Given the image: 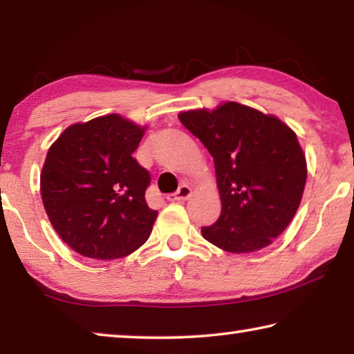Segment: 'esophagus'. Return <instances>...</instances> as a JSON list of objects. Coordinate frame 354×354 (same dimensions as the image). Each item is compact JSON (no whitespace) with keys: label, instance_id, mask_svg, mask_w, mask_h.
<instances>
[{"label":"esophagus","instance_id":"34e87169","mask_svg":"<svg viewBox=\"0 0 354 354\" xmlns=\"http://www.w3.org/2000/svg\"><path fill=\"white\" fill-rule=\"evenodd\" d=\"M190 195H192V189L189 187L187 184H183L181 187H179V189L175 192V194L169 195V200H170V201H184V200H187Z\"/></svg>","mask_w":354,"mask_h":354}]
</instances>
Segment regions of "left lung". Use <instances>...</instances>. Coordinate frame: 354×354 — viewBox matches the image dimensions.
Listing matches in <instances>:
<instances>
[{"instance_id":"1","label":"left lung","mask_w":354,"mask_h":354,"mask_svg":"<svg viewBox=\"0 0 354 354\" xmlns=\"http://www.w3.org/2000/svg\"><path fill=\"white\" fill-rule=\"evenodd\" d=\"M214 158L221 214L201 227L227 253H254L279 237L297 214L308 167L297 134L278 117L226 101L178 115Z\"/></svg>"}]
</instances>
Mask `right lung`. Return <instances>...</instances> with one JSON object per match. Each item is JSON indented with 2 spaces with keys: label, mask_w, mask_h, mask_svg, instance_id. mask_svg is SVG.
Masks as SVG:
<instances>
[{
  "label": "right lung",
  "mask_w": 354,
  "mask_h": 354,
  "mask_svg": "<svg viewBox=\"0 0 354 354\" xmlns=\"http://www.w3.org/2000/svg\"><path fill=\"white\" fill-rule=\"evenodd\" d=\"M145 129L109 113L71 124L48 149L41 201L59 237L81 256L117 259L151 234L158 217L145 200L151 178L133 158Z\"/></svg>",
  "instance_id": "add662e5"
}]
</instances>
